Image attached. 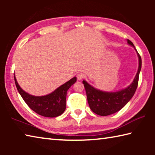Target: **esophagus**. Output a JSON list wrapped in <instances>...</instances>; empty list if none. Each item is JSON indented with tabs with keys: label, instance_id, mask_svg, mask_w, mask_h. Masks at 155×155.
I'll use <instances>...</instances> for the list:
<instances>
[{
	"label": "esophagus",
	"instance_id": "1",
	"mask_svg": "<svg viewBox=\"0 0 155 155\" xmlns=\"http://www.w3.org/2000/svg\"><path fill=\"white\" fill-rule=\"evenodd\" d=\"M85 75L84 73H82V72H80L78 73V74H77V78L78 80H81V79H83V78H85Z\"/></svg>",
	"mask_w": 155,
	"mask_h": 155
}]
</instances>
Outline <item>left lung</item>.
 <instances>
[{"label": "left lung", "mask_w": 155, "mask_h": 155, "mask_svg": "<svg viewBox=\"0 0 155 155\" xmlns=\"http://www.w3.org/2000/svg\"><path fill=\"white\" fill-rule=\"evenodd\" d=\"M130 45L135 47L132 41L127 40ZM139 57L138 71L132 84L124 90L115 92H104L93 87L85 81H83L85 89L88 104L91 111L96 114L106 116L114 114L122 109L132 98L137 90L139 75L141 68V58L137 52Z\"/></svg>", "instance_id": "1"}]
</instances>
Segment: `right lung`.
<instances>
[{
	"label": "right lung",
	"mask_w": 155,
	"mask_h": 155,
	"mask_svg": "<svg viewBox=\"0 0 155 155\" xmlns=\"http://www.w3.org/2000/svg\"><path fill=\"white\" fill-rule=\"evenodd\" d=\"M14 80L18 92L33 111L44 117H54L61 115L64 112L67 91L77 81V77L71 78L53 92L44 96L30 95L21 89L15 76Z\"/></svg>",
	"instance_id": "1"
}]
</instances>
